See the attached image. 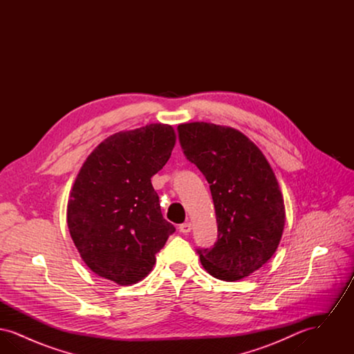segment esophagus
<instances>
[{"label":"esophagus","instance_id":"1","mask_svg":"<svg viewBox=\"0 0 354 354\" xmlns=\"http://www.w3.org/2000/svg\"><path fill=\"white\" fill-rule=\"evenodd\" d=\"M191 230H192V224H191L189 221H187V223H183V224L179 225V231H180L182 234H188V232H191Z\"/></svg>","mask_w":354,"mask_h":354}]
</instances>
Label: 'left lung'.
Masks as SVG:
<instances>
[{
  "label": "left lung",
  "instance_id": "obj_1",
  "mask_svg": "<svg viewBox=\"0 0 354 354\" xmlns=\"http://www.w3.org/2000/svg\"><path fill=\"white\" fill-rule=\"evenodd\" d=\"M178 131L215 205L218 241L198 250L203 268L224 281L244 279L270 260L284 231L286 207L274 172L252 140L232 127L192 122Z\"/></svg>",
  "mask_w": 354,
  "mask_h": 354
}]
</instances>
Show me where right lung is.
I'll return each instance as SVG.
<instances>
[{"instance_id": "right-lung-1", "label": "right lung", "mask_w": 354, "mask_h": 354, "mask_svg": "<svg viewBox=\"0 0 354 354\" xmlns=\"http://www.w3.org/2000/svg\"><path fill=\"white\" fill-rule=\"evenodd\" d=\"M175 142L172 126L151 123L109 136L84 160L70 192L68 227L82 260L98 276L136 284L175 232L151 185Z\"/></svg>"}]
</instances>
